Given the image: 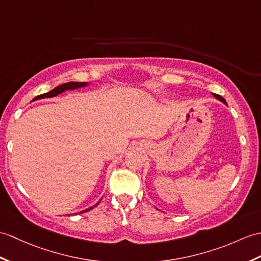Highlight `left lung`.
Returning a JSON list of instances; mask_svg holds the SVG:
<instances>
[{"instance_id": "obj_1", "label": "left lung", "mask_w": 261, "mask_h": 261, "mask_svg": "<svg viewBox=\"0 0 261 261\" xmlns=\"http://www.w3.org/2000/svg\"><path fill=\"white\" fill-rule=\"evenodd\" d=\"M213 95L215 96V98H216L217 100H219V101H221V102L223 103V105H226V106H227V102H226V100H225V99H223V98H222V96H220V95H218V94H215V93H213Z\"/></svg>"}]
</instances>
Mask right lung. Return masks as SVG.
<instances>
[{
    "label": "right lung",
    "instance_id": "add662e5",
    "mask_svg": "<svg viewBox=\"0 0 261 261\" xmlns=\"http://www.w3.org/2000/svg\"><path fill=\"white\" fill-rule=\"evenodd\" d=\"M90 82H68V83H63L61 84V86H59L57 88H54L53 90H51L50 92L47 93H44V94H41V95H38L36 98L33 99V101L35 100H41V99H47V98H54V96H57L59 94H61L63 92H65V91H72V90H77V89H82V88H86L88 86H90ZM100 202V201H99ZM99 202H96L94 205H92V207H90L86 210H82L80 211V213H75L74 215H79V214H83L86 213V211H89L91 209H93L95 205H98Z\"/></svg>",
    "mask_w": 261,
    "mask_h": 261
}]
</instances>
